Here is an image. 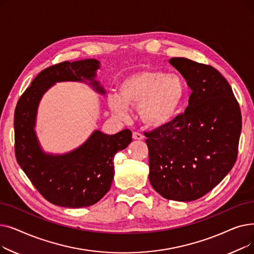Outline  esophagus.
<instances>
[{
	"label": "esophagus",
	"instance_id": "obj_1",
	"mask_svg": "<svg viewBox=\"0 0 254 254\" xmlns=\"http://www.w3.org/2000/svg\"><path fill=\"white\" fill-rule=\"evenodd\" d=\"M132 139H134V140H143L144 136L139 131H134V132H132Z\"/></svg>",
	"mask_w": 254,
	"mask_h": 254
}]
</instances>
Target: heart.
<instances>
[{"instance_id": "heart-1", "label": "heart", "mask_w": 254, "mask_h": 254, "mask_svg": "<svg viewBox=\"0 0 254 254\" xmlns=\"http://www.w3.org/2000/svg\"><path fill=\"white\" fill-rule=\"evenodd\" d=\"M185 96L186 85L178 74L144 69L120 81L117 96L108 97V107L122 118L127 116V107L138 108L145 127L161 128L176 118Z\"/></svg>"}]
</instances>
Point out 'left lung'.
I'll list each match as a JSON object with an SVG mask.
<instances>
[{"mask_svg": "<svg viewBox=\"0 0 254 254\" xmlns=\"http://www.w3.org/2000/svg\"><path fill=\"white\" fill-rule=\"evenodd\" d=\"M169 63L192 92L184 113L146 132L149 181L163 197L190 202L214 189L234 167L242 116L231 85L216 69L184 58Z\"/></svg>", "mask_w": 254, "mask_h": 254, "instance_id": "left-lung-1", "label": "left lung"}]
</instances>
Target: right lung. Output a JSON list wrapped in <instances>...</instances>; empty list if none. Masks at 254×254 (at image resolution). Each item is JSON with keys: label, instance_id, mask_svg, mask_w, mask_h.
I'll return each mask as SVG.
<instances>
[{"label": "right lung", "instance_id": "right-lung-1", "mask_svg": "<svg viewBox=\"0 0 254 254\" xmlns=\"http://www.w3.org/2000/svg\"><path fill=\"white\" fill-rule=\"evenodd\" d=\"M100 62L93 59L63 62L40 72L18 100L14 114L16 161L36 190L53 205L88 207L109 191L114 177V155L131 142V131L115 135L95 130L81 146L64 154L45 153L39 144L36 116L40 101L56 82H85L99 93L96 80Z\"/></svg>", "mask_w": 254, "mask_h": 254}]
</instances>
